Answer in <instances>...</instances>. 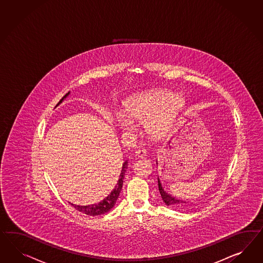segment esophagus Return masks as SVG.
<instances>
[{"label": "esophagus", "instance_id": "1", "mask_svg": "<svg viewBox=\"0 0 263 263\" xmlns=\"http://www.w3.org/2000/svg\"><path fill=\"white\" fill-rule=\"evenodd\" d=\"M135 156L136 158H143L146 157V151L137 150L135 152Z\"/></svg>", "mask_w": 263, "mask_h": 263}]
</instances>
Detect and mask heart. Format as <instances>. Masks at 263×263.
I'll use <instances>...</instances> for the list:
<instances>
[{
    "label": "heart",
    "instance_id": "1",
    "mask_svg": "<svg viewBox=\"0 0 263 263\" xmlns=\"http://www.w3.org/2000/svg\"><path fill=\"white\" fill-rule=\"evenodd\" d=\"M180 105V98L168 91L135 95L126 102L124 114H118L117 126L121 133L132 134L136 129L134 123H144L148 135L161 137L172 126Z\"/></svg>",
    "mask_w": 263,
    "mask_h": 263
}]
</instances>
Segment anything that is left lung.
<instances>
[{"mask_svg": "<svg viewBox=\"0 0 263 263\" xmlns=\"http://www.w3.org/2000/svg\"><path fill=\"white\" fill-rule=\"evenodd\" d=\"M157 162H158V161H157ZM157 164H158V163H157ZM158 189H159L161 198H162V200H163V202L165 203L166 205L172 206V208H176V209H183V208L186 206L188 202H185V201H183V200H180V199H178V198H176V197H173L172 195L168 194L165 190L163 189V187H162V184H161V182H160L159 178H158Z\"/></svg>", "mask_w": 263, "mask_h": 263, "instance_id": "8db88e82", "label": "left lung"}]
</instances>
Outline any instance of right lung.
<instances>
[{
	"instance_id": "add662e5",
	"label": "right lung",
	"mask_w": 263,
	"mask_h": 263,
	"mask_svg": "<svg viewBox=\"0 0 263 263\" xmlns=\"http://www.w3.org/2000/svg\"><path fill=\"white\" fill-rule=\"evenodd\" d=\"M70 94V92H68L67 94L62 98L60 101V103L57 105H60L62 103V101L64 99H66L68 97V95ZM128 169V161L126 160L123 166H122V170H121L120 176H119V179L117 181V184L115 185V187L111 191V193L107 197H105L104 200H102L100 203H93V204H88V205H77V204H73L71 203L72 205H74L76 210H79L80 212H83L86 215H89V216H97V215H102V214H105L106 212H108L109 210L112 209L113 206L115 205L116 201L119 197L120 194L121 189L123 186V181H124V177H125V173Z\"/></svg>"
}]
</instances>
